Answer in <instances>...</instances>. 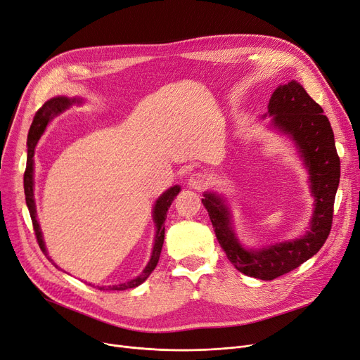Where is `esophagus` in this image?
I'll use <instances>...</instances> for the list:
<instances>
[{
    "label": "esophagus",
    "instance_id": "obj_1",
    "mask_svg": "<svg viewBox=\"0 0 360 360\" xmlns=\"http://www.w3.org/2000/svg\"><path fill=\"white\" fill-rule=\"evenodd\" d=\"M208 184V177L207 174L203 173H193L191 177H189V186L192 187V189H196V191H200L203 189L205 186Z\"/></svg>",
    "mask_w": 360,
    "mask_h": 360
}]
</instances>
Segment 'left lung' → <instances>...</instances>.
<instances>
[{"mask_svg": "<svg viewBox=\"0 0 360 360\" xmlns=\"http://www.w3.org/2000/svg\"><path fill=\"white\" fill-rule=\"evenodd\" d=\"M268 114L272 126L292 138L309 171L315 211L311 229L300 238L276 243L259 250L245 249L231 229L230 211L218 195L205 193L207 208L217 240L229 261L245 276L274 280L296 269L323 246L331 231L334 200L340 183V158L334 133L319 104L307 95L302 84L292 80L274 91Z\"/></svg>", "mask_w": 360, "mask_h": 360, "instance_id": "8db88e82", "label": "left lung"}]
</instances>
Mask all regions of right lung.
<instances>
[{"label":"right lung","instance_id":"add662e5","mask_svg":"<svg viewBox=\"0 0 360 360\" xmlns=\"http://www.w3.org/2000/svg\"><path fill=\"white\" fill-rule=\"evenodd\" d=\"M75 102H80L79 99H70L65 96H57L46 101L45 104L42 105V108L38 110V112L35 114V118H33V123L30 126L29 130V136H27V162H26V171H25V177H23V183H25V196H26V205L30 212V218H32V224H33V230H35V236L38 245L41 248L42 252H45L46 255V249H45V243L42 238V231L39 229V222L37 219V205H35V198H33V153H35V146L41 138V134L44 133L48 122L53 117L58 115L60 112H63L64 110H67ZM180 192V186H174L169 187V189L162 193L160 196V199L157 200L155 207H153V219H155L157 224V234H155V243H153V250H152V256L150 261L148 262L146 268L143 269V272L138 278L130 280L127 283L123 284H117V285H96L99 290H127V288H133L138 287L139 284H142L149 276L150 272L155 269L158 261H160V255H161V249L164 245V234H165V227H164V221L167 218V212L169 205L173 203L174 198L179 195ZM91 285V284H89Z\"/></svg>","mask_w":360,"mask_h":360}]
</instances>
